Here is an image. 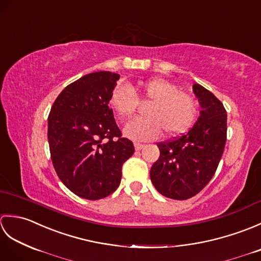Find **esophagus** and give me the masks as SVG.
<instances>
[{"instance_id":"34e87169","label":"esophagus","mask_w":261,"mask_h":261,"mask_svg":"<svg viewBox=\"0 0 261 261\" xmlns=\"http://www.w3.org/2000/svg\"><path fill=\"white\" fill-rule=\"evenodd\" d=\"M145 147V145H142V143H139V142H135V148H136V150H141V149Z\"/></svg>"}]
</instances>
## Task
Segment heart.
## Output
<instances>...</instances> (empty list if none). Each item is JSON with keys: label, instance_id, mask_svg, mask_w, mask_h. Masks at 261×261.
Listing matches in <instances>:
<instances>
[{"label": "heart", "instance_id": "1", "mask_svg": "<svg viewBox=\"0 0 261 261\" xmlns=\"http://www.w3.org/2000/svg\"><path fill=\"white\" fill-rule=\"evenodd\" d=\"M141 103H148L143 110L145 118L130 121L124 134L134 140H153L160 132L173 137L180 135L195 121L198 102L174 83L164 79L140 82L137 91L126 83H120L111 94L110 104L121 119H130Z\"/></svg>", "mask_w": 261, "mask_h": 261}]
</instances>
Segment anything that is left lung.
<instances>
[{
    "label": "left lung",
    "mask_w": 261,
    "mask_h": 261,
    "mask_svg": "<svg viewBox=\"0 0 261 261\" xmlns=\"http://www.w3.org/2000/svg\"><path fill=\"white\" fill-rule=\"evenodd\" d=\"M201 115L186 134L158 142L160 156L150 169L156 190L173 199H187L212 179L226 142V111L222 102L202 85L194 84Z\"/></svg>",
    "instance_id": "obj_1"
}]
</instances>
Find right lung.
<instances>
[{
  "instance_id": "add662e5",
  "label": "right lung",
  "mask_w": 261,
  "mask_h": 261,
  "mask_svg": "<svg viewBox=\"0 0 261 261\" xmlns=\"http://www.w3.org/2000/svg\"><path fill=\"white\" fill-rule=\"evenodd\" d=\"M119 74L95 71L59 94L48 115V142L54 168L77 196L101 199L119 187L122 166L135 152L122 137L109 108Z\"/></svg>"
}]
</instances>
